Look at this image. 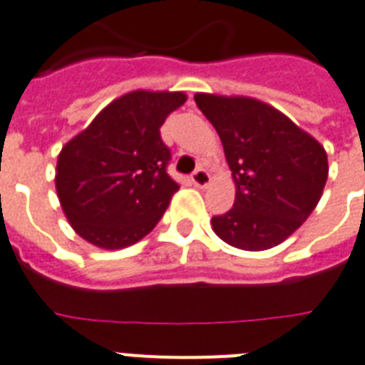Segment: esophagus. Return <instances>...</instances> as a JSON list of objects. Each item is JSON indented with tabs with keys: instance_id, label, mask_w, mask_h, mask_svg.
Wrapping results in <instances>:
<instances>
[{
	"instance_id": "1",
	"label": "esophagus",
	"mask_w": 365,
	"mask_h": 365,
	"mask_svg": "<svg viewBox=\"0 0 365 365\" xmlns=\"http://www.w3.org/2000/svg\"><path fill=\"white\" fill-rule=\"evenodd\" d=\"M191 182H193V185H197V187H207L210 183L209 172L205 168H197L195 172H193V175H191Z\"/></svg>"
}]
</instances>
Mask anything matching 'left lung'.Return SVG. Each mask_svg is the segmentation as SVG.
<instances>
[{"instance_id": "1", "label": "left lung", "mask_w": 365, "mask_h": 365, "mask_svg": "<svg viewBox=\"0 0 365 365\" xmlns=\"http://www.w3.org/2000/svg\"><path fill=\"white\" fill-rule=\"evenodd\" d=\"M195 102L217 129L236 182L234 207L210 220L215 234L245 251L282 244L323 195L325 148L261 100L197 93Z\"/></svg>"}]
</instances>
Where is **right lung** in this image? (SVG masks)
Masks as SVG:
<instances>
[{
    "label": "right lung",
    "mask_w": 365,
    "mask_h": 365,
    "mask_svg": "<svg viewBox=\"0 0 365 365\" xmlns=\"http://www.w3.org/2000/svg\"><path fill=\"white\" fill-rule=\"evenodd\" d=\"M183 93L133 91L110 102L58 156L56 191L67 220L100 250L137 244L155 228L180 185L166 172L164 120Z\"/></svg>",
    "instance_id": "right-lung-1"
}]
</instances>
